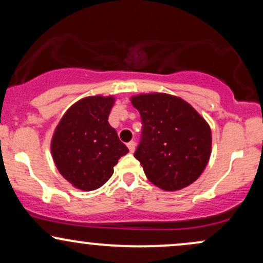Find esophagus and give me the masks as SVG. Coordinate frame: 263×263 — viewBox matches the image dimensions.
<instances>
[{
	"label": "esophagus",
	"mask_w": 263,
	"mask_h": 263,
	"mask_svg": "<svg viewBox=\"0 0 263 263\" xmlns=\"http://www.w3.org/2000/svg\"><path fill=\"white\" fill-rule=\"evenodd\" d=\"M127 147H128L129 152H131V153H134V152H135V149H136V143H135L134 141L128 142V143H127Z\"/></svg>",
	"instance_id": "esophagus-1"
}]
</instances>
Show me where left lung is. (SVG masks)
Here are the masks:
<instances>
[{"instance_id": "8db88e82", "label": "left lung", "mask_w": 263, "mask_h": 263, "mask_svg": "<svg viewBox=\"0 0 263 263\" xmlns=\"http://www.w3.org/2000/svg\"><path fill=\"white\" fill-rule=\"evenodd\" d=\"M143 123L135 157L156 186L176 192L201 176L211 155L209 123L189 102L164 92L129 99Z\"/></svg>"}]
</instances>
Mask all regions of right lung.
Wrapping results in <instances>:
<instances>
[{
	"mask_svg": "<svg viewBox=\"0 0 263 263\" xmlns=\"http://www.w3.org/2000/svg\"><path fill=\"white\" fill-rule=\"evenodd\" d=\"M115 96H86L71 105L50 141L55 167L74 188L91 192L110 179L128 148L108 123Z\"/></svg>",
	"mask_w": 263,
	"mask_h": 263,
	"instance_id": "add662e5",
	"label": "right lung"
}]
</instances>
